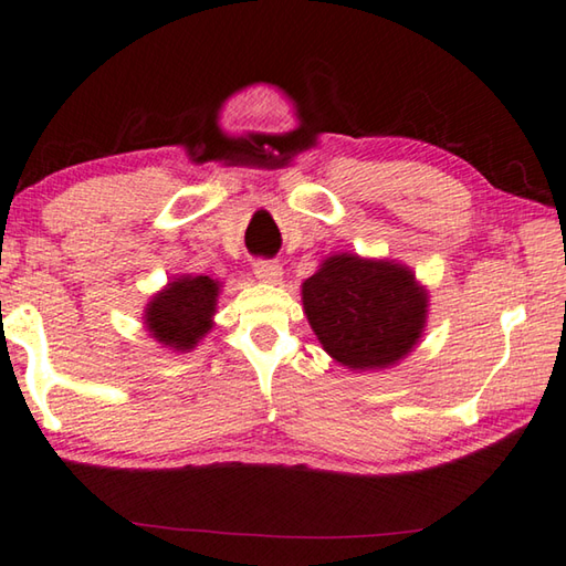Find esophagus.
Masks as SVG:
<instances>
[{
    "mask_svg": "<svg viewBox=\"0 0 566 566\" xmlns=\"http://www.w3.org/2000/svg\"><path fill=\"white\" fill-rule=\"evenodd\" d=\"M254 274L260 276L262 282H280L282 280V266L274 260H256L254 262Z\"/></svg>",
    "mask_w": 566,
    "mask_h": 566,
    "instance_id": "34e87169",
    "label": "esophagus"
}]
</instances>
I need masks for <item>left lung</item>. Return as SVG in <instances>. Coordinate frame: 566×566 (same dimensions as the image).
<instances>
[{
	"mask_svg": "<svg viewBox=\"0 0 566 566\" xmlns=\"http://www.w3.org/2000/svg\"><path fill=\"white\" fill-rule=\"evenodd\" d=\"M318 342L348 368H386L403 358L426 324V292L406 266L334 254L302 284Z\"/></svg>",
	"mask_w": 566,
	"mask_h": 566,
	"instance_id": "1",
	"label": "left lung"
}]
</instances>
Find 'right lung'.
Listing matches in <instances>:
<instances>
[{"mask_svg":"<svg viewBox=\"0 0 566 566\" xmlns=\"http://www.w3.org/2000/svg\"><path fill=\"white\" fill-rule=\"evenodd\" d=\"M218 282L210 276H180L170 282L146 310V324L153 338L172 346L176 352H188L208 334L210 318L218 304Z\"/></svg>","mask_w":566,"mask_h":566,"instance_id":"add662e5","label":"right lung"}]
</instances>
